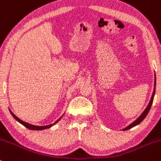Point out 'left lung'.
Wrapping results in <instances>:
<instances>
[{"label": "left lung", "mask_w": 161, "mask_h": 161, "mask_svg": "<svg viewBox=\"0 0 161 161\" xmlns=\"http://www.w3.org/2000/svg\"><path fill=\"white\" fill-rule=\"evenodd\" d=\"M155 88H156V77H155V82H154V92H153L152 96H151V99L150 102H149L148 105H147V108H146V109L145 110V111H144L143 113H142V115L140 116L139 117H138V119H136V121H134L133 123H131L130 125H128V126H127V127H125V129H123V131H125V130H128V129H132V127H134V126H136V125H138V124H139V123H141V122H142V120H143V119H145V118L146 117V116L147 115V114H148L149 110H150V109H151V105H152L153 100H154V94H155Z\"/></svg>", "instance_id": "8db88e82"}]
</instances>
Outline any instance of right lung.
<instances>
[{"label":"right lung","instance_id":"1","mask_svg":"<svg viewBox=\"0 0 161 161\" xmlns=\"http://www.w3.org/2000/svg\"><path fill=\"white\" fill-rule=\"evenodd\" d=\"M10 110V114H11V115L13 116V117L14 118V119H16V120H17L18 122H19V123H21L22 125H23L25 127V128H27V129H32V130H42V129H48V128H50V127H51L53 125H54L55 123H57V122H58L59 120H60V119H57V120L55 122V123H53V124H51V125H44V126H38V125H31V124H29V123H25V122H24V121H23V120H21V119H19V118L17 117V116H15V114H14L12 113V111H11L10 110Z\"/></svg>","mask_w":161,"mask_h":161}]
</instances>
